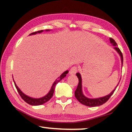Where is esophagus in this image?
Returning a JSON list of instances; mask_svg holds the SVG:
<instances>
[{"mask_svg":"<svg viewBox=\"0 0 132 132\" xmlns=\"http://www.w3.org/2000/svg\"><path fill=\"white\" fill-rule=\"evenodd\" d=\"M77 71V68L76 67L74 66V67H71V69H70L69 73H70V75H74L76 73Z\"/></svg>","mask_w":132,"mask_h":132,"instance_id":"34e87169","label":"esophagus"}]
</instances>
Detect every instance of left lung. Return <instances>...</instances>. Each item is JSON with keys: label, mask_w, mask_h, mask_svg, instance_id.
Masks as SVG:
<instances>
[{"label": "left lung", "mask_w": 132, "mask_h": 132, "mask_svg": "<svg viewBox=\"0 0 132 132\" xmlns=\"http://www.w3.org/2000/svg\"><path fill=\"white\" fill-rule=\"evenodd\" d=\"M110 42L112 46H113V48L116 50L117 53L119 54V55L121 57V64L122 66V63H123V57H122V54L120 50V48L117 47V44L115 42V40L111 38H110ZM76 76L78 77L79 79V84L78 85H77V89H76L75 92V95L76 98H77V100L79 101L80 103H82L84 105L89 106V107H95V106H98L102 105L103 104L107 102V101L109 100V98L111 97L112 95L113 94V93H114L115 90L116 89V88L118 86L119 81L118 85H117L116 87L109 94L107 95H105V96L102 97H99V98H89L85 96L84 93H83L82 91V77H81L80 74L79 73H76Z\"/></svg>", "instance_id": "8db88e82"}]
</instances>
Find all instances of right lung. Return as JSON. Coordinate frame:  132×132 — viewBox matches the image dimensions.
<instances>
[{
  "label": "right lung",
  "instance_id": "1",
  "mask_svg": "<svg viewBox=\"0 0 132 132\" xmlns=\"http://www.w3.org/2000/svg\"><path fill=\"white\" fill-rule=\"evenodd\" d=\"M50 29H47V30H46V31H50ZM43 31H44L43 30H39V31L35 32H33V33L30 34L29 35H35V34H37L41 33V32H43ZM68 73V70H67V71H64V73H63L62 75H61L60 76L58 77V79H59L58 80L56 79V80L55 82H54L53 85H52V88L49 91V92H48V93L47 94L45 95V96L43 97H41V98H32V97H30L29 96H28V95L24 94L23 93L20 89V88L18 87L17 85H16L14 80H14V85H15L16 89H17L18 93H19V94H20V95L21 96V98H22L23 100H24L25 102H26L27 103H28L29 104H30V105L38 106V105H41V104H44V103H46L47 102H48V101L52 98V96H53V95L54 91H55V86H56V84H57V82H59V81H60L61 80H62L63 78H64V77L66 76V75H67Z\"/></svg>",
  "mask_w": 132,
  "mask_h": 132
}]
</instances>
